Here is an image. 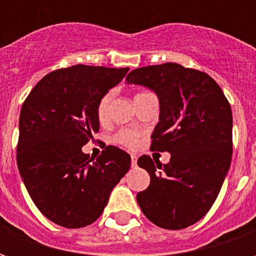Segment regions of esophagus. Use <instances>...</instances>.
I'll list each match as a JSON object with an SVG mask.
<instances>
[{
  "label": "esophagus",
  "mask_w": 256,
  "mask_h": 256,
  "mask_svg": "<svg viewBox=\"0 0 256 256\" xmlns=\"http://www.w3.org/2000/svg\"><path fill=\"white\" fill-rule=\"evenodd\" d=\"M137 166V156L132 155V167Z\"/></svg>",
  "instance_id": "obj_1"
}]
</instances>
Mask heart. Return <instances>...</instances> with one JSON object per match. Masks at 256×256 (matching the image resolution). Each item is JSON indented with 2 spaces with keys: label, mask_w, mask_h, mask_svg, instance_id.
Instances as JSON below:
<instances>
[{
  "label": "heart",
  "mask_w": 256,
  "mask_h": 256,
  "mask_svg": "<svg viewBox=\"0 0 256 256\" xmlns=\"http://www.w3.org/2000/svg\"><path fill=\"white\" fill-rule=\"evenodd\" d=\"M138 94H141V93H138ZM108 106H110V96H104L100 100V102H98V106H97V116H98L100 120H104L106 118ZM115 140H116V142L124 145L128 148H136L138 145V133L132 132V130H122L115 137Z\"/></svg>",
  "instance_id": "obj_1"
}]
</instances>
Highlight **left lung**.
Instances as JSON below:
<instances>
[{
  "label": "left lung",
  "mask_w": 256,
  "mask_h": 256,
  "mask_svg": "<svg viewBox=\"0 0 256 256\" xmlns=\"http://www.w3.org/2000/svg\"><path fill=\"white\" fill-rule=\"evenodd\" d=\"M126 82L156 93L160 114L150 150L172 155L167 164L146 155L137 162L150 177L137 194L140 208L159 228H188L208 212L230 167L229 101L210 75L177 63L137 68Z\"/></svg>",
  "instance_id": "8db88e82"
}]
</instances>
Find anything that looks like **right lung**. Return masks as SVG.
Wrapping results in <instances>:
<instances>
[{
	"instance_id": "1",
	"label": "right lung",
	"mask_w": 256,
	"mask_h": 256,
	"mask_svg": "<svg viewBox=\"0 0 256 256\" xmlns=\"http://www.w3.org/2000/svg\"><path fill=\"white\" fill-rule=\"evenodd\" d=\"M128 68L72 66L34 86L19 118L18 167L38 210L75 229L93 224L130 168V155L108 145L97 159L82 146L98 132V102Z\"/></svg>"
}]
</instances>
